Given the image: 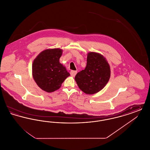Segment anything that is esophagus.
<instances>
[{
  "label": "esophagus",
  "mask_w": 150,
  "mask_h": 150,
  "mask_svg": "<svg viewBox=\"0 0 150 150\" xmlns=\"http://www.w3.org/2000/svg\"><path fill=\"white\" fill-rule=\"evenodd\" d=\"M77 73L76 71H70V75H71L72 76H75L76 75Z\"/></svg>",
  "instance_id": "esophagus-1"
}]
</instances>
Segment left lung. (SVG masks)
<instances>
[{
  "instance_id": "1",
  "label": "left lung",
  "mask_w": 150,
  "mask_h": 150,
  "mask_svg": "<svg viewBox=\"0 0 150 150\" xmlns=\"http://www.w3.org/2000/svg\"><path fill=\"white\" fill-rule=\"evenodd\" d=\"M110 78V68L106 58L95 52L88 54L86 69L79 72L75 79L79 88L87 94L97 93Z\"/></svg>"
}]
</instances>
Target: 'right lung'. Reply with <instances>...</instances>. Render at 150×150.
Masks as SVG:
<instances>
[{
    "label": "right lung",
    "mask_w": 150,
    "mask_h": 150,
    "mask_svg": "<svg viewBox=\"0 0 150 150\" xmlns=\"http://www.w3.org/2000/svg\"><path fill=\"white\" fill-rule=\"evenodd\" d=\"M62 50L59 48L46 50L42 52L33 64V76L43 91L53 92L58 89L69 72L59 63Z\"/></svg>",
    "instance_id": "right-lung-1"
}]
</instances>
